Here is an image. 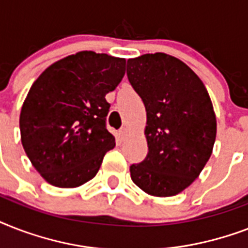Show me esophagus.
<instances>
[{"instance_id": "obj_1", "label": "esophagus", "mask_w": 248, "mask_h": 248, "mask_svg": "<svg viewBox=\"0 0 248 248\" xmlns=\"http://www.w3.org/2000/svg\"><path fill=\"white\" fill-rule=\"evenodd\" d=\"M126 135H127V128H124V127H122L120 130V138L122 140L124 139V138H126Z\"/></svg>"}]
</instances>
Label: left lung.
I'll return each mask as SVG.
<instances>
[{"mask_svg": "<svg viewBox=\"0 0 248 248\" xmlns=\"http://www.w3.org/2000/svg\"><path fill=\"white\" fill-rule=\"evenodd\" d=\"M127 78L147 110L148 155L130 166L148 194L171 197L188 188L211 157L216 117L200 77L163 52L127 60Z\"/></svg>", "mask_w": 248, "mask_h": 248, "instance_id": "1", "label": "left lung"}]
</instances>
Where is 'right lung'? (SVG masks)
<instances>
[{"label": "right lung", "mask_w": 248, "mask_h": 248, "mask_svg": "<svg viewBox=\"0 0 248 248\" xmlns=\"http://www.w3.org/2000/svg\"><path fill=\"white\" fill-rule=\"evenodd\" d=\"M122 58L81 51L58 60L34 81L20 112L21 144L48 184L76 188L91 180L114 148L105 95L124 76Z\"/></svg>", "instance_id": "1"}]
</instances>
